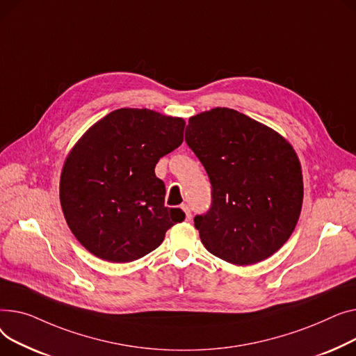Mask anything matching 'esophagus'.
Returning <instances> with one entry per match:
<instances>
[{"label":"esophagus","instance_id":"obj_1","mask_svg":"<svg viewBox=\"0 0 356 356\" xmlns=\"http://www.w3.org/2000/svg\"><path fill=\"white\" fill-rule=\"evenodd\" d=\"M181 208H182L184 213H185V220H186V221H190V220L193 218V216H191V211H190V208H188V205H185V204H184Z\"/></svg>","mask_w":356,"mask_h":356}]
</instances>
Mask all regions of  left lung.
<instances>
[{
	"label": "left lung",
	"instance_id": "8db88e82",
	"mask_svg": "<svg viewBox=\"0 0 356 356\" xmlns=\"http://www.w3.org/2000/svg\"><path fill=\"white\" fill-rule=\"evenodd\" d=\"M185 142L213 186L210 210L195 216L211 254L236 266L266 260L289 240L303 202V177L291 145L234 109L190 118Z\"/></svg>",
	"mask_w": 356,
	"mask_h": 356
}]
</instances>
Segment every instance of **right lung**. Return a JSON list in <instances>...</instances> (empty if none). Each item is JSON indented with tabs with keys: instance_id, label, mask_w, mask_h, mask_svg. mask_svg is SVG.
<instances>
[{
	"instance_id": "right-lung-1",
	"label": "right lung",
	"mask_w": 356,
	"mask_h": 356,
	"mask_svg": "<svg viewBox=\"0 0 356 356\" xmlns=\"http://www.w3.org/2000/svg\"><path fill=\"white\" fill-rule=\"evenodd\" d=\"M185 120L123 108L96 122L67 155L60 204L79 243L96 257L129 263L155 250L185 218L165 207L159 158L184 140Z\"/></svg>"
}]
</instances>
